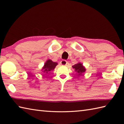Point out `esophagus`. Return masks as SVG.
<instances>
[{"label": "esophagus", "mask_w": 124, "mask_h": 124, "mask_svg": "<svg viewBox=\"0 0 124 124\" xmlns=\"http://www.w3.org/2000/svg\"><path fill=\"white\" fill-rule=\"evenodd\" d=\"M68 64V62L65 60H62L61 62V64L62 65H66Z\"/></svg>", "instance_id": "1"}]
</instances>
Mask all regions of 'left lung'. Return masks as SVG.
Segmentation results:
<instances>
[{
    "mask_svg": "<svg viewBox=\"0 0 124 124\" xmlns=\"http://www.w3.org/2000/svg\"><path fill=\"white\" fill-rule=\"evenodd\" d=\"M72 68L75 69V71L77 72L78 76L83 75V73L85 72L86 71L85 68L84 67L83 64L80 63H78L77 64L73 65L72 66Z\"/></svg>",
    "mask_w": 124,
    "mask_h": 124,
    "instance_id": "8db88e82",
    "label": "left lung"
}]
</instances>
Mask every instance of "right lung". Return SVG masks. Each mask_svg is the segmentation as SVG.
<instances>
[{
    "mask_svg": "<svg viewBox=\"0 0 124 124\" xmlns=\"http://www.w3.org/2000/svg\"><path fill=\"white\" fill-rule=\"evenodd\" d=\"M57 65V63L53 62L51 60H48L45 63L44 67L42 68V70H43L44 73L47 74L53 70Z\"/></svg>",
    "mask_w": 124,
    "mask_h": 124,
    "instance_id": "add662e5",
    "label": "right lung"
}]
</instances>
